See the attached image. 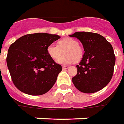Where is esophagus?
<instances>
[{
	"label": "esophagus",
	"instance_id": "esophagus-1",
	"mask_svg": "<svg viewBox=\"0 0 124 124\" xmlns=\"http://www.w3.org/2000/svg\"><path fill=\"white\" fill-rule=\"evenodd\" d=\"M62 68H63V70H66V69H67L69 68L68 66H66V65H63V67H62Z\"/></svg>",
	"mask_w": 124,
	"mask_h": 124
}]
</instances>
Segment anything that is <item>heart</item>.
<instances>
[{
	"label": "heart",
	"mask_w": 124,
	"mask_h": 124,
	"mask_svg": "<svg viewBox=\"0 0 124 124\" xmlns=\"http://www.w3.org/2000/svg\"><path fill=\"white\" fill-rule=\"evenodd\" d=\"M58 46L51 44L47 47V51L51 58L55 60L61 56L64 51L63 55L57 62L60 64H70L74 61L78 62L83 59L84 51L79 43L76 39L71 38H65L60 39L57 43Z\"/></svg>",
	"instance_id": "obj_1"
}]
</instances>
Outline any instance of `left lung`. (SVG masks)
I'll list each match as a JSON object with an SVG mask.
<instances>
[{
  "label": "left lung",
  "instance_id": "8db88e82",
  "mask_svg": "<svg viewBox=\"0 0 124 124\" xmlns=\"http://www.w3.org/2000/svg\"><path fill=\"white\" fill-rule=\"evenodd\" d=\"M83 43L85 54L77 73L72 78L78 91L94 93L102 89L112 79L116 62L114 49L110 42L98 33L78 31L70 35Z\"/></svg>",
  "mask_w": 124,
  "mask_h": 124
}]
</instances>
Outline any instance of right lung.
<instances>
[{
  "label": "right lung",
  "mask_w": 124,
  "mask_h": 124,
  "mask_svg": "<svg viewBox=\"0 0 124 124\" xmlns=\"http://www.w3.org/2000/svg\"><path fill=\"white\" fill-rule=\"evenodd\" d=\"M59 38L55 34L30 33L11 44L6 63L12 82L18 90L36 96L53 87L62 67L49 55L47 48Z\"/></svg>",
  "instance_id": "obj_1"
}]
</instances>
